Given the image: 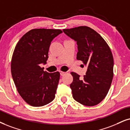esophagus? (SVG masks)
I'll return each instance as SVG.
<instances>
[{
	"label": "esophagus",
	"mask_w": 130,
	"mask_h": 130,
	"mask_svg": "<svg viewBox=\"0 0 130 130\" xmlns=\"http://www.w3.org/2000/svg\"><path fill=\"white\" fill-rule=\"evenodd\" d=\"M60 75H64L66 74V73L65 72H63V71H60Z\"/></svg>",
	"instance_id": "34e87169"
}]
</instances>
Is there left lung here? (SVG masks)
Listing matches in <instances>:
<instances>
[{"mask_svg":"<svg viewBox=\"0 0 130 130\" xmlns=\"http://www.w3.org/2000/svg\"><path fill=\"white\" fill-rule=\"evenodd\" d=\"M63 31L77 42V59L88 65L83 78L71 73L73 77L70 85L73 97L84 106L97 105L106 96L113 80V57L110 48L98 33L88 26Z\"/></svg>","mask_w":130,"mask_h":130,"instance_id":"obj_1","label":"left lung"}]
</instances>
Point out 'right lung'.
Wrapping results in <instances>:
<instances>
[{
	"mask_svg": "<svg viewBox=\"0 0 130 130\" xmlns=\"http://www.w3.org/2000/svg\"><path fill=\"white\" fill-rule=\"evenodd\" d=\"M62 33L60 29H34L26 33L15 47L11 74L17 91L25 102L34 107L45 106L55 98L59 72L44 71L51 42Z\"/></svg>",
	"mask_w": 130,
	"mask_h": 130,
	"instance_id": "obj_1",
	"label": "right lung"
}]
</instances>
